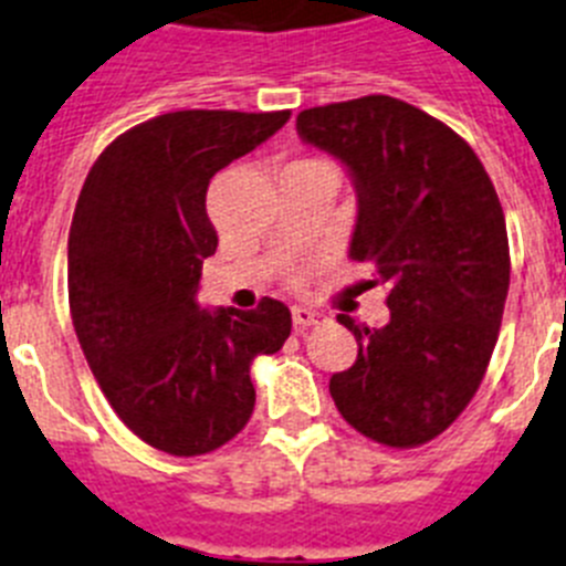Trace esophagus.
Masks as SVG:
<instances>
[{
  "instance_id": "34e87169",
  "label": "esophagus",
  "mask_w": 566,
  "mask_h": 566,
  "mask_svg": "<svg viewBox=\"0 0 566 566\" xmlns=\"http://www.w3.org/2000/svg\"><path fill=\"white\" fill-rule=\"evenodd\" d=\"M292 319H294V328H312V326H319V323H326V314L314 312V308H306V306H294Z\"/></svg>"
}]
</instances>
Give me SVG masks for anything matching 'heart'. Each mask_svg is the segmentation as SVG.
Returning a JSON list of instances; mask_svg holds the SVG:
<instances>
[{"label": "heart", "mask_w": 566, "mask_h": 566, "mask_svg": "<svg viewBox=\"0 0 566 566\" xmlns=\"http://www.w3.org/2000/svg\"><path fill=\"white\" fill-rule=\"evenodd\" d=\"M308 272H312V269H300V272H294V274H292V283H294V286H300V283H303V280L308 277Z\"/></svg>", "instance_id": "obj_1"}]
</instances>
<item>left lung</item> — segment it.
I'll use <instances>...</instances> for the list:
<instances>
[{"mask_svg": "<svg viewBox=\"0 0 566 566\" xmlns=\"http://www.w3.org/2000/svg\"><path fill=\"white\" fill-rule=\"evenodd\" d=\"M297 129L352 169L359 192L352 258L388 286L385 328L357 326V363L328 382L354 431L419 448L476 397L510 289L504 212L462 135L391 96L303 109Z\"/></svg>", "mask_w": 566, "mask_h": 566, "instance_id": "left-lung-1", "label": "left lung"}]
</instances>
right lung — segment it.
<instances>
[{
    "label": "right lung",
    "mask_w": 566,
    "mask_h": 566,
    "mask_svg": "<svg viewBox=\"0 0 566 566\" xmlns=\"http://www.w3.org/2000/svg\"><path fill=\"white\" fill-rule=\"evenodd\" d=\"M289 109H178L104 147L67 240L70 317L90 371L124 424L172 457H203L254 411V357L292 334V312L263 297L252 312L195 303L218 234L207 189L272 138Z\"/></svg>",
    "instance_id": "right-lung-1"
}]
</instances>
